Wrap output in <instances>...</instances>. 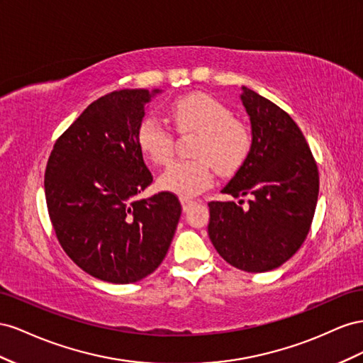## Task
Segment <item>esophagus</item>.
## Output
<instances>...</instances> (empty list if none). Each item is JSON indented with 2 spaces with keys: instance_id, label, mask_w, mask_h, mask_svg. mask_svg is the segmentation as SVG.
<instances>
[{
  "instance_id": "34e87169",
  "label": "esophagus",
  "mask_w": 363,
  "mask_h": 363,
  "mask_svg": "<svg viewBox=\"0 0 363 363\" xmlns=\"http://www.w3.org/2000/svg\"><path fill=\"white\" fill-rule=\"evenodd\" d=\"M181 203H182V208H184V211H185V210H189L190 205L196 203V201H193V199H190V198H181Z\"/></svg>"
}]
</instances>
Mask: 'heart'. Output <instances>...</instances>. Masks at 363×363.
Masks as SVG:
<instances>
[{
    "label": "heart",
    "instance_id": "heart-1",
    "mask_svg": "<svg viewBox=\"0 0 363 363\" xmlns=\"http://www.w3.org/2000/svg\"><path fill=\"white\" fill-rule=\"evenodd\" d=\"M169 116L181 133L198 132L193 161H174L160 176V187L189 198L205 190L213 181V167L222 174L239 170L252 149V132L234 120L233 111L217 99L194 92L174 100ZM141 152L158 165L167 164L173 155L172 132L157 118H144L137 130Z\"/></svg>",
    "mask_w": 363,
    "mask_h": 363
}]
</instances>
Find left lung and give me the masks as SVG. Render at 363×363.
I'll list each match as a JSON object with an SVG mask.
<instances>
[{
	"label": "left lung",
	"instance_id": "left-lung-1",
	"mask_svg": "<svg viewBox=\"0 0 363 363\" xmlns=\"http://www.w3.org/2000/svg\"><path fill=\"white\" fill-rule=\"evenodd\" d=\"M252 149L222 193L250 194V206L210 202L208 235L225 262L245 272H266L303 245L319 193L313 155L296 123L275 103L242 86Z\"/></svg>",
	"mask_w": 363,
	"mask_h": 363
}]
</instances>
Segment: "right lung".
Instances as JSON below:
<instances>
[{"label":"right lung","mask_w":363,"mask_h":363,"mask_svg":"<svg viewBox=\"0 0 363 363\" xmlns=\"http://www.w3.org/2000/svg\"><path fill=\"white\" fill-rule=\"evenodd\" d=\"M161 89H120L92 101L62 133L45 170V199L59 243L89 275L129 284L167 254L181 217L174 194L137 196L152 184L137 130Z\"/></svg>","instance_id":"right-lung-1"}]
</instances>
